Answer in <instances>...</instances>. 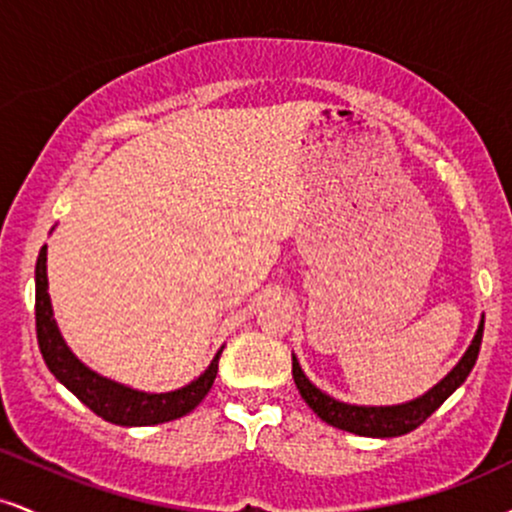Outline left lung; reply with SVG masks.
I'll use <instances>...</instances> for the list:
<instances>
[{
    "label": "left lung",
    "instance_id": "1",
    "mask_svg": "<svg viewBox=\"0 0 512 512\" xmlns=\"http://www.w3.org/2000/svg\"><path fill=\"white\" fill-rule=\"evenodd\" d=\"M481 337H484V320H481L477 334H474L472 344H469L467 354L462 356V361L445 375L440 383L428 390L424 397L414 399V402L399 404V407H354V404L337 402V399L327 397L325 392H320L317 387L305 378V373L298 366L296 356H293V380H296L298 392L305 399L310 409L320 416L325 424L334 428H342V431L356 433V436H370V438H395L404 436V433L419 428L428 416L436 411L440 404L448 399L452 392L460 387L467 375L472 373L474 363H477L479 349H481Z\"/></svg>",
    "mask_w": 512,
    "mask_h": 512
}]
</instances>
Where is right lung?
Segmentation results:
<instances>
[{
	"instance_id": "1",
	"label": "right lung",
	"mask_w": 512,
	"mask_h": 512,
	"mask_svg": "<svg viewBox=\"0 0 512 512\" xmlns=\"http://www.w3.org/2000/svg\"><path fill=\"white\" fill-rule=\"evenodd\" d=\"M45 260H48V248L43 245L38 262H35V332H38L40 354L48 363L50 373L69 392H74L93 414L117 426H154L190 414L207 397L216 373H219V358L223 349L214 356L211 366L199 375L195 383L185 385L182 390L166 392V395H146V392L129 390V387L101 378L91 368H86L64 344L62 334L57 330L55 320H52Z\"/></svg>"
}]
</instances>
